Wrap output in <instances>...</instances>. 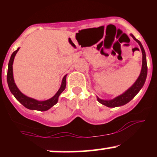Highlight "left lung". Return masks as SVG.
<instances>
[{
	"instance_id": "obj_1",
	"label": "left lung",
	"mask_w": 157,
	"mask_h": 157,
	"mask_svg": "<svg viewBox=\"0 0 157 157\" xmlns=\"http://www.w3.org/2000/svg\"><path fill=\"white\" fill-rule=\"evenodd\" d=\"M131 36L133 37V39L136 41L137 44L140 45V48H141L142 54V69L140 71V76L135 81V82L132 86L127 89L124 93L122 94L119 95V96L116 97L115 98L112 99V100H102V99L99 98L97 97V101L102 105L107 106L109 108H114V107H119V106H122L125 105L128 102H130L134 97L136 96L139 93V91L141 90V89L143 87L144 84H145V80L147 77V61H146V55H145V49H144L143 46L140 40H138L136 37H134L132 34H131Z\"/></svg>"
}]
</instances>
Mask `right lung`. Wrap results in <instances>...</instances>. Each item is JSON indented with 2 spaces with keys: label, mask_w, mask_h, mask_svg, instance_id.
Returning <instances> with one entry per match:
<instances>
[{
  "label": "right lung",
  "mask_w": 157,
  "mask_h": 157,
  "mask_svg": "<svg viewBox=\"0 0 157 157\" xmlns=\"http://www.w3.org/2000/svg\"><path fill=\"white\" fill-rule=\"evenodd\" d=\"M20 48H17L16 51H15L12 54L10 57V62L8 65V71H7V83H8L9 89H10L11 93L14 95L16 100L17 101L21 102L22 105L26 107V109L30 110H36V111H47L49 109H51L53 105H55L57 102H58L59 96L60 94L64 91L66 86V75L63 77L61 82V86L57 92L54 95L52 98L48 99V100H44V101H40V100H35V99L32 98V97H27L26 95L23 94L21 91L18 89V88L16 86L15 80H14L13 77V62L15 57L18 52Z\"/></svg>",
  "instance_id": "add662e5"
}]
</instances>
